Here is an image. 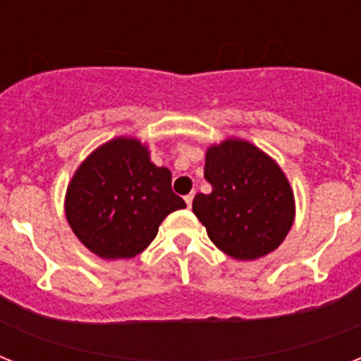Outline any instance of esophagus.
Wrapping results in <instances>:
<instances>
[{
    "label": "esophagus",
    "mask_w": 361,
    "mask_h": 361,
    "mask_svg": "<svg viewBox=\"0 0 361 361\" xmlns=\"http://www.w3.org/2000/svg\"><path fill=\"white\" fill-rule=\"evenodd\" d=\"M192 198H195V192H189V195L185 197V202H187V206H189V208L192 206Z\"/></svg>",
    "instance_id": "esophagus-1"
}]
</instances>
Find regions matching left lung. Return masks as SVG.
I'll return each mask as SVG.
<instances>
[{
	"label": "left lung",
	"instance_id": "left-lung-1",
	"mask_svg": "<svg viewBox=\"0 0 361 361\" xmlns=\"http://www.w3.org/2000/svg\"><path fill=\"white\" fill-rule=\"evenodd\" d=\"M212 192L197 195L192 212L209 240L238 260H255L283 243L294 221V195L283 170L243 140H225L206 153Z\"/></svg>",
	"mask_w": 361,
	"mask_h": 361
}]
</instances>
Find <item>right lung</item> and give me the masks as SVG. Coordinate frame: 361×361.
<instances>
[{"mask_svg":"<svg viewBox=\"0 0 361 361\" xmlns=\"http://www.w3.org/2000/svg\"><path fill=\"white\" fill-rule=\"evenodd\" d=\"M185 208L172 174L155 166L138 140L116 138L73 176L65 214L76 238L101 258H133L157 236L169 214Z\"/></svg>","mask_w":361,"mask_h":361,"instance_id":"1","label":"right lung"}]
</instances>
